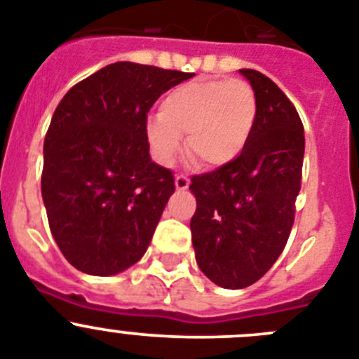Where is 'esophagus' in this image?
Listing matches in <instances>:
<instances>
[{
    "mask_svg": "<svg viewBox=\"0 0 359 359\" xmlns=\"http://www.w3.org/2000/svg\"><path fill=\"white\" fill-rule=\"evenodd\" d=\"M175 187L179 191H186L187 187H189V179L184 175H177L175 177Z\"/></svg>",
    "mask_w": 359,
    "mask_h": 359,
    "instance_id": "esophagus-1",
    "label": "esophagus"
}]
</instances>
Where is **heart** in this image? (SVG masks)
Wrapping results in <instances>:
<instances>
[{"label":"heart","mask_w":359,"mask_h":359,"mask_svg":"<svg viewBox=\"0 0 359 359\" xmlns=\"http://www.w3.org/2000/svg\"><path fill=\"white\" fill-rule=\"evenodd\" d=\"M257 118V100L245 80H193L168 93L159 114L144 123V135L157 163L170 166L187 150L205 166L234 163L250 140Z\"/></svg>","instance_id":"1"}]
</instances>
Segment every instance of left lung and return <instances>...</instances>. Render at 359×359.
Segmentation results:
<instances>
[{
    "label": "left lung",
    "instance_id": "left-lung-1",
    "mask_svg": "<svg viewBox=\"0 0 359 359\" xmlns=\"http://www.w3.org/2000/svg\"><path fill=\"white\" fill-rule=\"evenodd\" d=\"M257 100L247 147L234 163L191 179L195 257L215 284L247 288L290 238L304 161V127L288 96L256 69H240Z\"/></svg>",
    "mask_w": 359,
    "mask_h": 359
}]
</instances>
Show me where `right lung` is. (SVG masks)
<instances>
[{
    "instance_id": "right-lung-1",
    "label": "right lung",
    "mask_w": 359,
    "mask_h": 359,
    "mask_svg": "<svg viewBox=\"0 0 359 359\" xmlns=\"http://www.w3.org/2000/svg\"><path fill=\"white\" fill-rule=\"evenodd\" d=\"M191 76L114 62L71 87L55 109L41 191L51 234L80 272L116 276L147 252L175 191L173 173L150 157L147 114Z\"/></svg>"
}]
</instances>
